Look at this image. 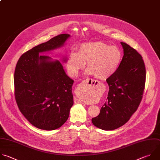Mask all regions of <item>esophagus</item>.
Returning <instances> with one entry per match:
<instances>
[{"label":"esophagus","instance_id":"34e87169","mask_svg":"<svg viewBox=\"0 0 160 160\" xmlns=\"http://www.w3.org/2000/svg\"><path fill=\"white\" fill-rule=\"evenodd\" d=\"M94 83H95V82H94V80H93L92 79H90V78H87V79H85V80H84L82 82V83H80V85H79V88L80 89V88H83V87H85V86H87V85H92ZM75 102H80V103H82V100H80L79 98H75Z\"/></svg>","mask_w":160,"mask_h":160}]
</instances>
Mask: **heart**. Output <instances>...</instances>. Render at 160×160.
<instances>
[{
    "instance_id": "1",
    "label": "heart",
    "mask_w": 160,
    "mask_h": 160,
    "mask_svg": "<svg viewBox=\"0 0 160 160\" xmlns=\"http://www.w3.org/2000/svg\"><path fill=\"white\" fill-rule=\"evenodd\" d=\"M121 60L122 52L117 46L102 41L88 42L81 44L78 52L70 53L67 68L71 76L75 77L87 63V73L93 75L97 79L105 80L116 72Z\"/></svg>"
}]
</instances>
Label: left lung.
Masks as SVG:
<instances>
[{
	"instance_id": "8db88e82",
	"label": "left lung",
	"mask_w": 160,
	"mask_h": 160,
	"mask_svg": "<svg viewBox=\"0 0 160 160\" xmlns=\"http://www.w3.org/2000/svg\"><path fill=\"white\" fill-rule=\"evenodd\" d=\"M124 56L116 72L106 80L109 93L98 116L92 119L97 128L114 130L125 124L137 111L146 82V68L142 56L126 42H121Z\"/></svg>"
}]
</instances>
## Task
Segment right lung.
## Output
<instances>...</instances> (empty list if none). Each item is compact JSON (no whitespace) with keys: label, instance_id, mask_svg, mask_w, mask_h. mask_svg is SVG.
Listing matches in <instances>:
<instances>
[{"label":"right lung","instance_id":"obj_1","mask_svg":"<svg viewBox=\"0 0 160 160\" xmlns=\"http://www.w3.org/2000/svg\"><path fill=\"white\" fill-rule=\"evenodd\" d=\"M70 37L62 34L24 52L14 72V95L18 108L26 119L38 129L51 131L68 119L73 104L69 78L58 60L39 53L63 45Z\"/></svg>","mask_w":160,"mask_h":160}]
</instances>
